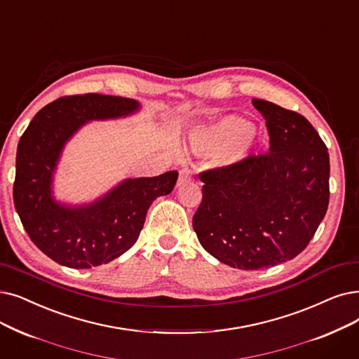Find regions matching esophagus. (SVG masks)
Here are the masks:
<instances>
[{
	"label": "esophagus",
	"mask_w": 359,
	"mask_h": 359,
	"mask_svg": "<svg viewBox=\"0 0 359 359\" xmlns=\"http://www.w3.org/2000/svg\"><path fill=\"white\" fill-rule=\"evenodd\" d=\"M191 177H192V171H191V170H188V168H183V170H180V173H179V180H177V186H183V184H186V183H188V182L191 180Z\"/></svg>",
	"instance_id": "esophagus-1"
}]
</instances>
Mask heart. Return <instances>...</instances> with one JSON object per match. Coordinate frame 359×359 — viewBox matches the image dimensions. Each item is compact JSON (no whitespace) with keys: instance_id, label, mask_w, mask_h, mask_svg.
<instances>
[{"instance_id":"obj_1","label":"heart","mask_w":359,"mask_h":359,"mask_svg":"<svg viewBox=\"0 0 359 359\" xmlns=\"http://www.w3.org/2000/svg\"><path fill=\"white\" fill-rule=\"evenodd\" d=\"M251 126L243 118L229 116L215 124L198 128L191 133V147L196 154H207L233 144L223 155L224 164L243 161L251 148L248 133Z\"/></svg>"}]
</instances>
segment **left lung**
<instances>
[{
  "instance_id": "left-lung-1",
  "label": "left lung",
  "mask_w": 359,
  "mask_h": 359,
  "mask_svg": "<svg viewBox=\"0 0 359 359\" xmlns=\"http://www.w3.org/2000/svg\"><path fill=\"white\" fill-rule=\"evenodd\" d=\"M266 118L270 152L199 175L194 230L205 251L233 269L259 270L299 255L329 207L327 147L304 116L252 100Z\"/></svg>"
}]
</instances>
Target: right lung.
<instances>
[{"label": "right lung", "mask_w": 359, "mask_h": 359, "mask_svg": "<svg viewBox=\"0 0 359 359\" xmlns=\"http://www.w3.org/2000/svg\"><path fill=\"white\" fill-rule=\"evenodd\" d=\"M130 98L85 93L45 105L29 123L15 155L14 207L41 251L70 269H90L113 261L139 238L148 208L173 191L179 173L126 179L100 199L65 205L53 196V179L69 139L85 123L126 117L139 110Z\"/></svg>", "instance_id": "right-lung-1"}]
</instances>
